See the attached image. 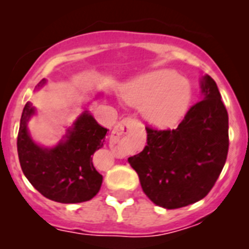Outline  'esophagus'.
<instances>
[{
	"instance_id": "34e87169",
	"label": "esophagus",
	"mask_w": 249,
	"mask_h": 249,
	"mask_svg": "<svg viewBox=\"0 0 249 249\" xmlns=\"http://www.w3.org/2000/svg\"><path fill=\"white\" fill-rule=\"evenodd\" d=\"M135 124H136V121L133 120V118H129V117L124 118V120L121 121L120 123H117V126L113 128L111 138H109V143H111V147L113 151H118V149H120V147H118L120 138L122 137V136L127 135Z\"/></svg>"
}]
</instances>
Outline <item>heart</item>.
I'll list each match as a JSON object with an SVG mask.
<instances>
[{
    "mask_svg": "<svg viewBox=\"0 0 249 249\" xmlns=\"http://www.w3.org/2000/svg\"><path fill=\"white\" fill-rule=\"evenodd\" d=\"M124 100L143 108L151 123L160 127L175 124L191 102V87L179 74L169 70L149 72L128 86Z\"/></svg>",
    "mask_w": 249,
    "mask_h": 249,
    "instance_id": "b5f03b06",
    "label": "heart"
}]
</instances>
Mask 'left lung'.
I'll use <instances>...</instances> for the list:
<instances>
[{"instance_id":"8db88e82","label":"left lung","mask_w":249,"mask_h":249,"mask_svg":"<svg viewBox=\"0 0 249 249\" xmlns=\"http://www.w3.org/2000/svg\"><path fill=\"white\" fill-rule=\"evenodd\" d=\"M201 89L203 100L188 109L177 128L147 126V146L128 158L147 197L167 210L204 198L227 160V109L212 77H203Z\"/></svg>"}]
</instances>
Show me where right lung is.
<instances>
[{
    "label": "right lung",
    "mask_w": 249,
    "mask_h": 249,
    "mask_svg": "<svg viewBox=\"0 0 249 249\" xmlns=\"http://www.w3.org/2000/svg\"><path fill=\"white\" fill-rule=\"evenodd\" d=\"M43 83L45 80L38 86ZM34 113V106L27 102L17 136V152L23 175L51 201L81 203L93 198L103 177L94 168L92 155L105 143L107 128L85 111L68 129L65 141L53 148H45L35 143L27 131V122Z\"/></svg>",
    "instance_id": "1"
}]
</instances>
